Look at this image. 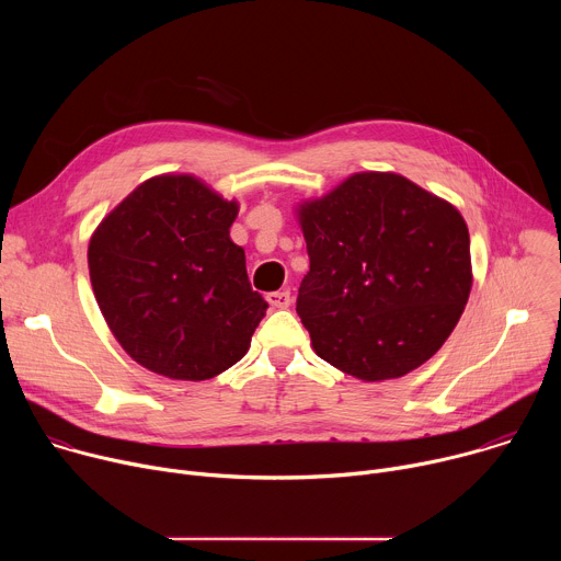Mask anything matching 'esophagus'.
<instances>
[{"instance_id":"1","label":"esophagus","mask_w":561,"mask_h":561,"mask_svg":"<svg viewBox=\"0 0 561 561\" xmlns=\"http://www.w3.org/2000/svg\"><path fill=\"white\" fill-rule=\"evenodd\" d=\"M266 299H268V304H271L273 308H288V306H290V293H288V290L268 293Z\"/></svg>"}]
</instances>
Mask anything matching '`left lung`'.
I'll use <instances>...</instances> for the list:
<instances>
[{"instance_id":"1","label":"left lung","mask_w":561,"mask_h":561,"mask_svg":"<svg viewBox=\"0 0 561 561\" xmlns=\"http://www.w3.org/2000/svg\"><path fill=\"white\" fill-rule=\"evenodd\" d=\"M295 215L310 257L297 314L314 353L362 381L428 362L472 288L461 213L404 175L364 171Z\"/></svg>"}]
</instances>
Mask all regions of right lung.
Wrapping results in <instances>:
<instances>
[{"instance_id": "obj_1", "label": "right lung", "mask_w": 561, "mask_h": 561, "mask_svg": "<svg viewBox=\"0 0 561 561\" xmlns=\"http://www.w3.org/2000/svg\"><path fill=\"white\" fill-rule=\"evenodd\" d=\"M239 213L206 182H141L93 230L89 273L119 346L144 368L184 381L228 370L251 348L268 304L251 288Z\"/></svg>"}]
</instances>
